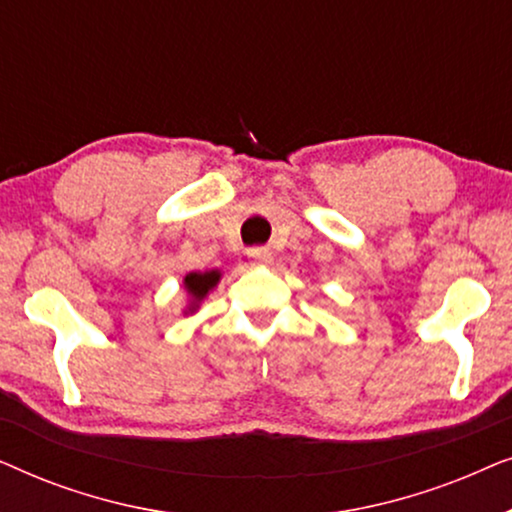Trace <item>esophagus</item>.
Masks as SVG:
<instances>
[{
    "instance_id": "34e87169",
    "label": "esophagus",
    "mask_w": 512,
    "mask_h": 512,
    "mask_svg": "<svg viewBox=\"0 0 512 512\" xmlns=\"http://www.w3.org/2000/svg\"><path fill=\"white\" fill-rule=\"evenodd\" d=\"M247 256L254 265H270L272 263V251L268 247H251V249H247Z\"/></svg>"
}]
</instances>
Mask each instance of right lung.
Returning a JSON list of instances; mask_svg holds the SVG:
<instances>
[{
	"instance_id": "obj_1",
	"label": "right lung",
	"mask_w": 512,
	"mask_h": 512,
	"mask_svg": "<svg viewBox=\"0 0 512 512\" xmlns=\"http://www.w3.org/2000/svg\"><path fill=\"white\" fill-rule=\"evenodd\" d=\"M221 282V270H205V272H188L184 277V289L188 296V303L184 307V317L186 314L198 312V307L202 300H205L209 293L216 289V284Z\"/></svg>"
}]
</instances>
